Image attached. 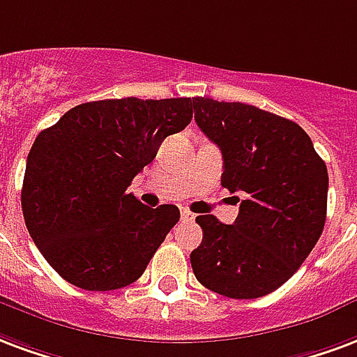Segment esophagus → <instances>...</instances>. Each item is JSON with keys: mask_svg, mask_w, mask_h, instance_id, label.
I'll use <instances>...</instances> for the list:
<instances>
[{"mask_svg": "<svg viewBox=\"0 0 357 357\" xmlns=\"http://www.w3.org/2000/svg\"><path fill=\"white\" fill-rule=\"evenodd\" d=\"M195 218H197V215L192 212H189V210H181V219H183V221H195Z\"/></svg>", "mask_w": 357, "mask_h": 357, "instance_id": "obj_1", "label": "esophagus"}]
</instances>
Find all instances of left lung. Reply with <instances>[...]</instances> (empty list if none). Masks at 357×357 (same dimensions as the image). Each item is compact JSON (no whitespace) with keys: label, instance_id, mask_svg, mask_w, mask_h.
<instances>
[{"label":"left lung","instance_id":"left-lung-1","mask_svg":"<svg viewBox=\"0 0 357 357\" xmlns=\"http://www.w3.org/2000/svg\"><path fill=\"white\" fill-rule=\"evenodd\" d=\"M195 121L223 155L221 185L242 191L232 225L199 215L191 252L200 284L231 299H257L286 284L326 225L327 178L312 139L289 119L240 102L192 98Z\"/></svg>","mask_w":357,"mask_h":357}]
</instances>
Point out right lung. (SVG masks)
<instances>
[{
	"label": "right lung",
	"instance_id": "right-lung-1",
	"mask_svg": "<svg viewBox=\"0 0 357 357\" xmlns=\"http://www.w3.org/2000/svg\"><path fill=\"white\" fill-rule=\"evenodd\" d=\"M191 119V98H121L75 105L39 132L20 202L31 240L66 282L112 291L144 274L179 210L149 208L126 189Z\"/></svg>",
	"mask_w": 357,
	"mask_h": 357
}]
</instances>
